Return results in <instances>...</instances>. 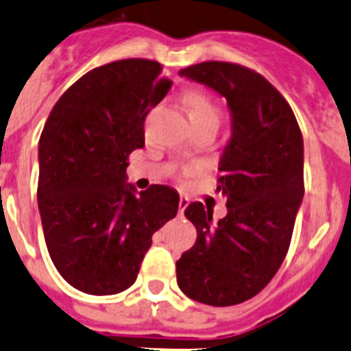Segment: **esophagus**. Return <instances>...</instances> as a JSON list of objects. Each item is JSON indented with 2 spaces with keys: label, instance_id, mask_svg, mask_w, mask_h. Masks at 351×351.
I'll use <instances>...</instances> for the list:
<instances>
[{
  "label": "esophagus",
  "instance_id": "obj_1",
  "mask_svg": "<svg viewBox=\"0 0 351 351\" xmlns=\"http://www.w3.org/2000/svg\"><path fill=\"white\" fill-rule=\"evenodd\" d=\"M188 205H189L188 198L181 196V198H179V215H184V210H186V206H188Z\"/></svg>",
  "mask_w": 351,
  "mask_h": 351
}]
</instances>
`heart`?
Listing matches in <instances>:
<instances>
[{
  "label": "heart",
  "mask_w": 351,
  "mask_h": 351,
  "mask_svg": "<svg viewBox=\"0 0 351 351\" xmlns=\"http://www.w3.org/2000/svg\"><path fill=\"white\" fill-rule=\"evenodd\" d=\"M184 108L188 112L189 120L191 122H202V120H208V122L219 123V110L212 103L208 96L198 91H189L184 95Z\"/></svg>",
  "instance_id": "b5f03b06"
}]
</instances>
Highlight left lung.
Returning a JSON list of instances; mask_svg holds the SVG:
<instances>
[{
  "mask_svg": "<svg viewBox=\"0 0 351 351\" xmlns=\"http://www.w3.org/2000/svg\"><path fill=\"white\" fill-rule=\"evenodd\" d=\"M179 75L226 98L231 136L219 158L217 191L228 215L195 202V246L176 262L181 291L205 305H238L258 295L281 267L303 199V138L291 106L260 73L226 62H203Z\"/></svg>",
  "mask_w": 351,
  "mask_h": 351,
  "instance_id": "left-lung-1",
  "label": "left lung"
}]
</instances>
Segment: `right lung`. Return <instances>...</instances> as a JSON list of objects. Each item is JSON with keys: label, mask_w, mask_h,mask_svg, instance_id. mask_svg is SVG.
I'll use <instances>...</instances> for the list:
<instances>
[{"label": "right lung", "mask_w": 351, "mask_h": 351, "mask_svg": "<svg viewBox=\"0 0 351 351\" xmlns=\"http://www.w3.org/2000/svg\"><path fill=\"white\" fill-rule=\"evenodd\" d=\"M141 58L93 69L70 86L39 139L38 205L49 256L62 278L88 295L134 285L152 238L178 215L179 193L128 182L129 155L145 146L149 106L172 81Z\"/></svg>", "instance_id": "1"}]
</instances>
